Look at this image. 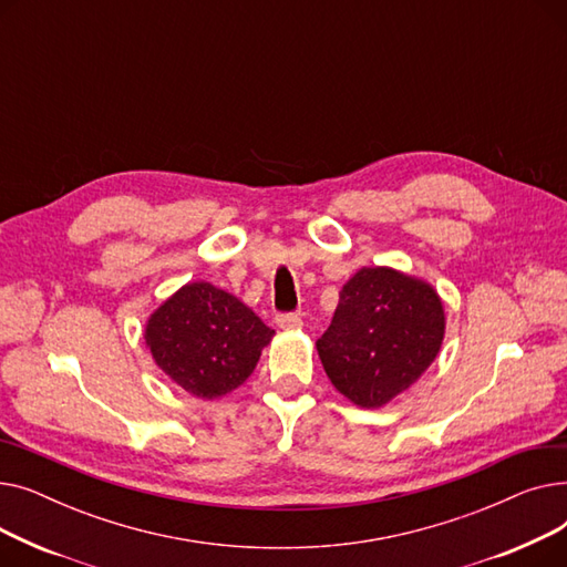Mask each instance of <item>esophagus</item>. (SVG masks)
Instances as JSON below:
<instances>
[{"label": "esophagus", "mask_w": 567, "mask_h": 567, "mask_svg": "<svg viewBox=\"0 0 567 567\" xmlns=\"http://www.w3.org/2000/svg\"><path fill=\"white\" fill-rule=\"evenodd\" d=\"M276 323L282 331H301L303 329V319L299 315H278Z\"/></svg>", "instance_id": "esophagus-1"}]
</instances>
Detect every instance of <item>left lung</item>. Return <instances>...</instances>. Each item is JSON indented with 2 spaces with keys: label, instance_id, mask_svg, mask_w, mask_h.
Here are the masks:
<instances>
[{
  "label": "left lung",
  "instance_id": "8db88e82",
  "mask_svg": "<svg viewBox=\"0 0 567 567\" xmlns=\"http://www.w3.org/2000/svg\"><path fill=\"white\" fill-rule=\"evenodd\" d=\"M443 336V301L427 280L363 266L342 287L317 351L338 393L361 409H381L425 374Z\"/></svg>",
  "mask_w": 567,
  "mask_h": 567
}]
</instances>
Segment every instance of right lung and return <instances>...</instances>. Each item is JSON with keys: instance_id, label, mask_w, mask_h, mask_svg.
<instances>
[{"instance_id": "add662e5", "label": "right lung", "mask_w": 567, "mask_h": 567, "mask_svg": "<svg viewBox=\"0 0 567 567\" xmlns=\"http://www.w3.org/2000/svg\"><path fill=\"white\" fill-rule=\"evenodd\" d=\"M274 336L244 301L204 280L176 289L144 326L154 363L199 400L238 389Z\"/></svg>"}]
</instances>
